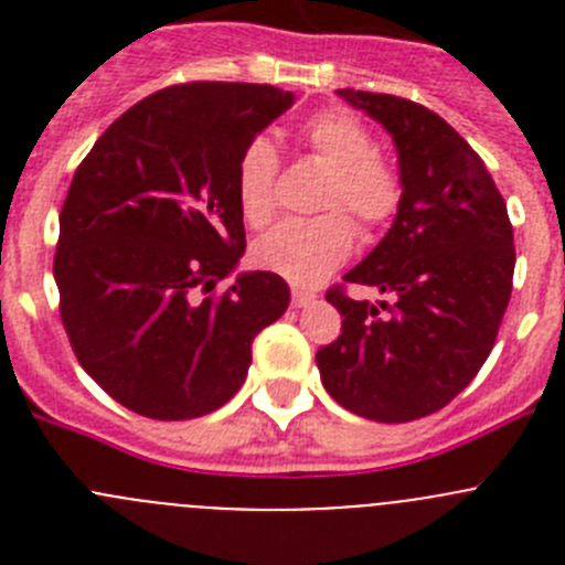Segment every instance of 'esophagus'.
<instances>
[{
  "label": "esophagus",
  "mask_w": 565,
  "mask_h": 565,
  "mask_svg": "<svg viewBox=\"0 0 565 565\" xmlns=\"http://www.w3.org/2000/svg\"><path fill=\"white\" fill-rule=\"evenodd\" d=\"M313 299H317V294L306 291V288H294V291H291V302H294V306H297V308L311 306Z\"/></svg>",
  "instance_id": "34e87169"
}]
</instances>
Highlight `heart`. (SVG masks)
<instances>
[{"label": "heart", "instance_id": "heart-1", "mask_svg": "<svg viewBox=\"0 0 565 565\" xmlns=\"http://www.w3.org/2000/svg\"><path fill=\"white\" fill-rule=\"evenodd\" d=\"M299 135L308 152L331 169L319 209L333 212L279 223L254 243L252 254L259 268L297 286H313L342 266L356 246V226L343 212L353 214L364 232H376L396 217L404 186L396 167L376 154L371 129L348 109H322L311 115ZM277 149L268 138H254L239 154L234 192L248 226H266L271 221L277 206Z\"/></svg>", "mask_w": 565, "mask_h": 565}]
</instances>
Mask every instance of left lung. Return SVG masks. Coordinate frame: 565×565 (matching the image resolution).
Returning a JSON list of instances; mask_svg holds the SVG:
<instances>
[{
	"instance_id": "left-lung-1",
	"label": "left lung",
	"mask_w": 565,
	"mask_h": 565,
	"mask_svg": "<svg viewBox=\"0 0 565 565\" xmlns=\"http://www.w3.org/2000/svg\"><path fill=\"white\" fill-rule=\"evenodd\" d=\"M337 93L393 135L404 194L391 232L342 277L391 302L331 288L342 333L319 348L317 367L344 411L413 422L450 404L487 362L512 294V223L478 152L441 115L384 93Z\"/></svg>"
}]
</instances>
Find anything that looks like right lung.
Here are the masks:
<instances>
[{"label":"right lung","mask_w":565,"mask_h":565,"mask_svg":"<svg viewBox=\"0 0 565 565\" xmlns=\"http://www.w3.org/2000/svg\"><path fill=\"white\" fill-rule=\"evenodd\" d=\"M291 104L271 84L158 89L78 163L58 214V311L84 371L127 411L183 422L223 407L254 337L286 313L274 271L212 291L246 252L239 154Z\"/></svg>","instance_id":"right-lung-1"}]
</instances>
